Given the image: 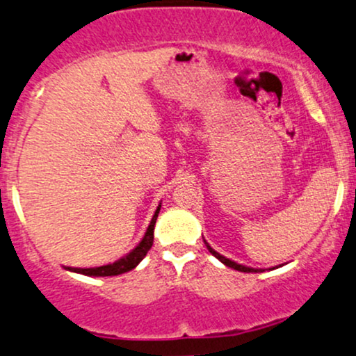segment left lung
<instances>
[{
    "label": "left lung",
    "instance_id": "obj_1",
    "mask_svg": "<svg viewBox=\"0 0 356 356\" xmlns=\"http://www.w3.org/2000/svg\"><path fill=\"white\" fill-rule=\"evenodd\" d=\"M207 248L210 250V253L213 254V257H216L218 258V260L221 261V263H225V265L227 266H229V268H233V270H238V271H245V273H253V271H261V270H254V268H248V266H243V265H238V263H235V261H232V260H228V258H225L223 254H220V253H216L215 250L211 248L210 245L207 243Z\"/></svg>",
    "mask_w": 356,
    "mask_h": 356
}]
</instances>
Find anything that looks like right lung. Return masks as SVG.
Returning <instances> with one entry per match:
<instances>
[{"instance_id": "1", "label": "right lung", "mask_w": 356, "mask_h": 356, "mask_svg": "<svg viewBox=\"0 0 356 356\" xmlns=\"http://www.w3.org/2000/svg\"><path fill=\"white\" fill-rule=\"evenodd\" d=\"M160 208H161V204L158 207V210L154 211L152 223H149L148 229H146L143 240H141L140 245H138L135 250H131L127 257L121 258V260H118V261L111 263V265L98 266V268H68V270L74 271V273L90 275V277H113V275L127 273V271L135 268L138 263H140L146 257V253L149 252V248L153 246V229H154V223H156L158 213H160Z\"/></svg>"}]
</instances>
